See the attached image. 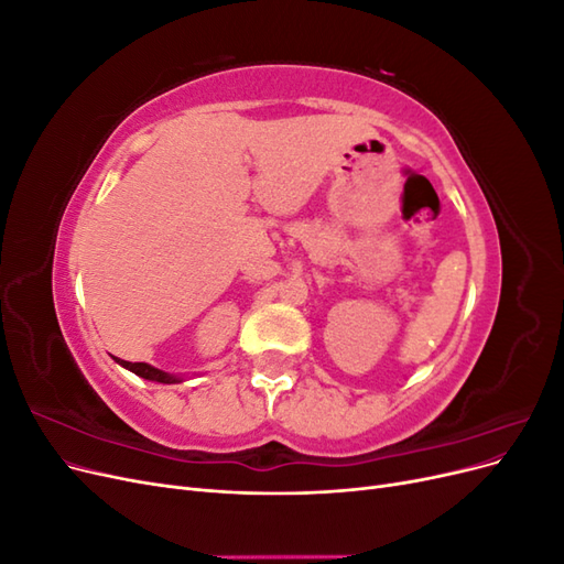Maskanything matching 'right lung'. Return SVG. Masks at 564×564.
Wrapping results in <instances>:
<instances>
[{
	"label": "right lung",
	"mask_w": 564,
	"mask_h": 564,
	"mask_svg": "<svg viewBox=\"0 0 564 564\" xmlns=\"http://www.w3.org/2000/svg\"><path fill=\"white\" fill-rule=\"evenodd\" d=\"M115 360H117V357H115ZM117 362L122 365V367H127L129 371H133L135 377H141V379L158 381V383H178L176 377H169V373H164V371H160L155 367H150L145 362H127V360H117Z\"/></svg>",
	"instance_id": "obj_1"
}]
</instances>
